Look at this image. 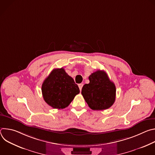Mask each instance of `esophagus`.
I'll list each match as a JSON object with an SVG mask.
<instances>
[{"label": "esophagus", "instance_id": "obj_1", "mask_svg": "<svg viewBox=\"0 0 155 155\" xmlns=\"http://www.w3.org/2000/svg\"><path fill=\"white\" fill-rule=\"evenodd\" d=\"M83 84H82V83H80V84H78V87H79V89H80V90L81 91V89H82V87H83Z\"/></svg>", "mask_w": 155, "mask_h": 155}]
</instances>
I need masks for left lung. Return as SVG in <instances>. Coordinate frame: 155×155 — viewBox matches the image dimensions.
I'll return each mask as SVG.
<instances>
[{
	"instance_id": "1",
	"label": "left lung",
	"mask_w": 155,
	"mask_h": 155,
	"mask_svg": "<svg viewBox=\"0 0 155 155\" xmlns=\"http://www.w3.org/2000/svg\"><path fill=\"white\" fill-rule=\"evenodd\" d=\"M90 83L81 90L85 101L92 110H102L111 107L116 98L115 84L110 80L107 73L98 70L89 77Z\"/></svg>"
}]
</instances>
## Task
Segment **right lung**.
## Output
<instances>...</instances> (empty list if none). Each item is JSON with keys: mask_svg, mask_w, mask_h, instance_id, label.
Segmentation results:
<instances>
[{"mask_svg": "<svg viewBox=\"0 0 155 155\" xmlns=\"http://www.w3.org/2000/svg\"><path fill=\"white\" fill-rule=\"evenodd\" d=\"M43 97L53 108L67 107L80 93L78 85L63 68L53 69L41 86Z\"/></svg>", "mask_w": 155, "mask_h": 155, "instance_id": "right-lung-1", "label": "right lung"}]
</instances>
